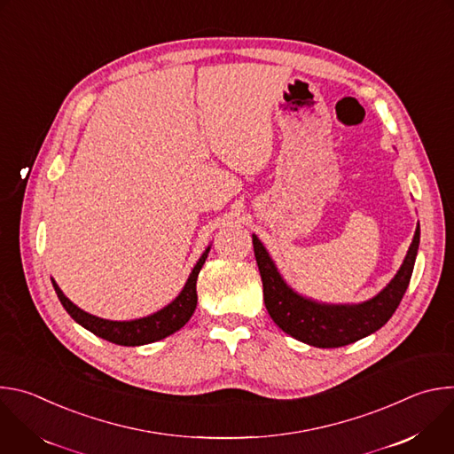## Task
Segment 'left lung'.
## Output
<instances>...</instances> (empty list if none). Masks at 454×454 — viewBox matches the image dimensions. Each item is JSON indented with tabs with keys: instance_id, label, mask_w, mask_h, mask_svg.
Instances as JSON below:
<instances>
[{
	"instance_id": "1",
	"label": "left lung",
	"mask_w": 454,
	"mask_h": 454,
	"mask_svg": "<svg viewBox=\"0 0 454 454\" xmlns=\"http://www.w3.org/2000/svg\"><path fill=\"white\" fill-rule=\"evenodd\" d=\"M251 237L264 286V303L273 321L301 343L317 348H338L373 334L392 317L410 286L420 244V226L417 224L395 277L375 296L359 303H325L294 291L278 271L262 240L254 233Z\"/></svg>"
}]
</instances>
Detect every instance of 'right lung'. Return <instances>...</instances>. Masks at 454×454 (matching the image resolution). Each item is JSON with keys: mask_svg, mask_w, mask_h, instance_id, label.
Returning a JSON list of instances; mask_svg holds the SVG:
<instances>
[{"mask_svg": "<svg viewBox=\"0 0 454 454\" xmlns=\"http://www.w3.org/2000/svg\"><path fill=\"white\" fill-rule=\"evenodd\" d=\"M210 247L212 246H208L203 251L200 261L196 262V266H193L188 280L184 282L181 293L168 305H165L163 309H160L149 316L137 317V319L114 321V319H106V317L90 314V312L82 310L81 307H77L68 296H64V293L60 291V287L57 286V282L53 278H51V284H53V289H55L57 298L60 300L62 307L67 309V312L86 331L93 333L95 336H98L106 341L114 343V345L140 347V345L160 341V340L177 333L192 317V314H193V310H196V305H198V291H196L198 275L207 261Z\"/></svg>", "mask_w": 454, "mask_h": 454, "instance_id": "add662e5", "label": "right lung"}]
</instances>
